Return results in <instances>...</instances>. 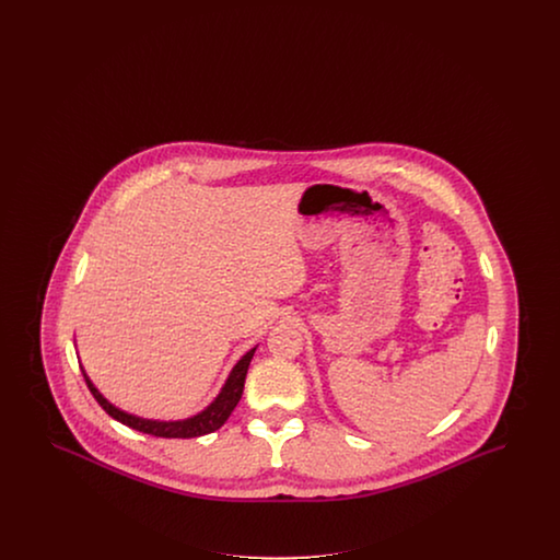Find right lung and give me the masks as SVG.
<instances>
[{
    "instance_id": "right-lung-1",
    "label": "right lung",
    "mask_w": 560,
    "mask_h": 560,
    "mask_svg": "<svg viewBox=\"0 0 560 560\" xmlns=\"http://www.w3.org/2000/svg\"><path fill=\"white\" fill-rule=\"evenodd\" d=\"M256 352V347L252 350H247L237 365L233 368L231 375L226 377L222 390L218 393V397L203 409L199 411L197 416L187 418V420H176V422H160V420H144V418H138L132 416L128 411H121L119 407H115L113 402H108L98 388L92 384V380L83 372L85 377V384L90 388V393L94 395V399L98 400V405L107 411L108 416L126 427L133 428L138 432H144V434H153V436H163V439H192V436H203V434H210L213 430L222 427L229 416L233 413V409L237 407L241 395H243V384H245V375H247V368L252 363V357Z\"/></svg>"
}]
</instances>
